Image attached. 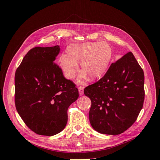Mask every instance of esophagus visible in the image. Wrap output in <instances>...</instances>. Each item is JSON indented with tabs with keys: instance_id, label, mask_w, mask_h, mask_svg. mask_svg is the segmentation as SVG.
<instances>
[{
	"instance_id": "esophagus-1",
	"label": "esophagus",
	"mask_w": 160,
	"mask_h": 160,
	"mask_svg": "<svg viewBox=\"0 0 160 160\" xmlns=\"http://www.w3.org/2000/svg\"><path fill=\"white\" fill-rule=\"evenodd\" d=\"M78 89H79V93L80 95H83V90H84V88L82 86H79L78 88Z\"/></svg>"
}]
</instances>
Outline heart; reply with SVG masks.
Returning a JSON list of instances; mask_svg holds the SVG:
<instances>
[{"label":"heart","mask_w":160,"mask_h":160,"mask_svg":"<svg viewBox=\"0 0 160 160\" xmlns=\"http://www.w3.org/2000/svg\"><path fill=\"white\" fill-rule=\"evenodd\" d=\"M112 56V49L105 42H91L71 45L68 54L62 53L59 57V64L66 78L71 79L79 70L77 62H81V70L91 78H97L108 68Z\"/></svg>","instance_id":"1"}]
</instances>
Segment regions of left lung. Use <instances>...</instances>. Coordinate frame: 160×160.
Segmentation results:
<instances>
[{"label": "left lung", "instance_id": "left-lung-1", "mask_svg": "<svg viewBox=\"0 0 160 160\" xmlns=\"http://www.w3.org/2000/svg\"><path fill=\"white\" fill-rule=\"evenodd\" d=\"M91 101L89 113L97 132L116 135L136 121L145 98L144 73L132 52L113 62L105 75L86 87Z\"/></svg>", "mask_w": 160, "mask_h": 160}]
</instances>
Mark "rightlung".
Wrapping results in <instances>:
<instances>
[{"instance_id": "right-lung-1", "label": "right lung", "mask_w": 160, "mask_h": 160, "mask_svg": "<svg viewBox=\"0 0 160 160\" xmlns=\"http://www.w3.org/2000/svg\"><path fill=\"white\" fill-rule=\"evenodd\" d=\"M58 45L32 48L14 76V103L19 115L33 132L51 136L67 123V109L79 97L76 85L65 79L54 62Z\"/></svg>"}]
</instances>
